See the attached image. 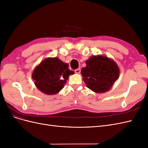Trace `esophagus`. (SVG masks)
I'll return each mask as SVG.
<instances>
[{"mask_svg":"<svg viewBox=\"0 0 148 148\" xmlns=\"http://www.w3.org/2000/svg\"><path fill=\"white\" fill-rule=\"evenodd\" d=\"M75 72L77 74H79L80 72H81V70H80V69H78L75 70Z\"/></svg>","mask_w":148,"mask_h":148,"instance_id":"34e87169","label":"esophagus"}]
</instances>
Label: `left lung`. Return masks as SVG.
<instances>
[{"instance_id": "obj_1", "label": "left lung", "mask_w": 148, "mask_h": 148, "mask_svg": "<svg viewBox=\"0 0 148 148\" xmlns=\"http://www.w3.org/2000/svg\"><path fill=\"white\" fill-rule=\"evenodd\" d=\"M82 69L83 79L87 88L96 93L108 91L120 75L116 62L104 56H93L86 61Z\"/></svg>"}]
</instances>
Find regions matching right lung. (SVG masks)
I'll return each instance as SVG.
<instances>
[{
  "instance_id": "add662e5",
  "label": "right lung",
  "mask_w": 148,
  "mask_h": 148,
  "mask_svg": "<svg viewBox=\"0 0 148 148\" xmlns=\"http://www.w3.org/2000/svg\"><path fill=\"white\" fill-rule=\"evenodd\" d=\"M73 71L69 65L57 57H48L35 67L32 73L34 84L39 90L47 95H54L64 88L66 80Z\"/></svg>"
}]
</instances>
